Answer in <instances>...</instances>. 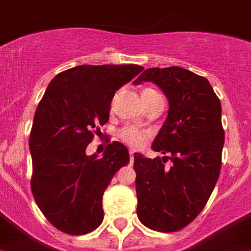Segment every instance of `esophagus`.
I'll return each instance as SVG.
<instances>
[{
	"label": "esophagus",
	"instance_id": "esophagus-1",
	"mask_svg": "<svg viewBox=\"0 0 251 251\" xmlns=\"http://www.w3.org/2000/svg\"><path fill=\"white\" fill-rule=\"evenodd\" d=\"M130 160L134 161V151H130Z\"/></svg>",
	"mask_w": 251,
	"mask_h": 251
}]
</instances>
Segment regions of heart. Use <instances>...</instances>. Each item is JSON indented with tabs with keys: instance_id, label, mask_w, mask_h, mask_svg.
<instances>
[{
	"instance_id": "heart-1",
	"label": "heart",
	"mask_w": 251,
	"mask_h": 251,
	"mask_svg": "<svg viewBox=\"0 0 251 251\" xmlns=\"http://www.w3.org/2000/svg\"><path fill=\"white\" fill-rule=\"evenodd\" d=\"M119 135L126 144H129L132 148H140V147L146 143L147 138H148V132L138 129L135 126H125L124 129L120 130Z\"/></svg>"
}]
</instances>
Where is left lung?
I'll list each match as a JSON object with an SVG mask.
<instances>
[{"label": "left lung", "mask_w": 251, "mask_h": 251, "mask_svg": "<svg viewBox=\"0 0 251 251\" xmlns=\"http://www.w3.org/2000/svg\"><path fill=\"white\" fill-rule=\"evenodd\" d=\"M156 83L169 100L168 117L152 150L170 153L147 158L134 153L136 214L146 227L175 232L201 213L219 178L225 130L222 105L210 82L180 67L146 69L134 85Z\"/></svg>", "instance_id": "left-lung-1"}]
</instances>
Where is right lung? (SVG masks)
Wrapping results in <instances>:
<instances>
[{
  "instance_id": "right-lung-1",
  "label": "right lung",
  "mask_w": 251,
  "mask_h": 251,
  "mask_svg": "<svg viewBox=\"0 0 251 251\" xmlns=\"http://www.w3.org/2000/svg\"><path fill=\"white\" fill-rule=\"evenodd\" d=\"M143 67L78 66L51 79L41 99L30 130L33 165L30 188L37 206L54 227L85 235L103 222V193L116 172L129 164L120 142L108 144L101 157L87 156L93 130L109 120L115 93Z\"/></svg>"
}]
</instances>
